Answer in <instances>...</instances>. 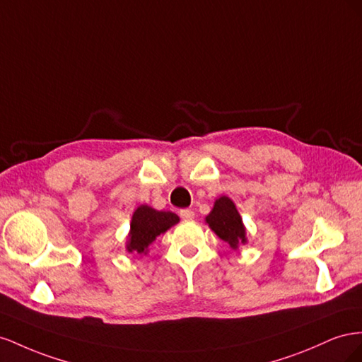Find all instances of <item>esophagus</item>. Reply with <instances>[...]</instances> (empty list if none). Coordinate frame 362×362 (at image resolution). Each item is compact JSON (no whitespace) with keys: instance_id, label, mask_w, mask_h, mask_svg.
Here are the masks:
<instances>
[{"instance_id":"34e87169","label":"esophagus","mask_w":362,"mask_h":362,"mask_svg":"<svg viewBox=\"0 0 362 362\" xmlns=\"http://www.w3.org/2000/svg\"><path fill=\"white\" fill-rule=\"evenodd\" d=\"M182 220H192L194 218V212L191 209H182L180 211Z\"/></svg>"}]
</instances>
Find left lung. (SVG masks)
Returning a JSON list of instances; mask_svg holds the SVG:
<instances>
[{"label": "left lung", "instance_id": "1", "mask_svg": "<svg viewBox=\"0 0 362 362\" xmlns=\"http://www.w3.org/2000/svg\"><path fill=\"white\" fill-rule=\"evenodd\" d=\"M204 223L220 240L229 244L232 250H238L240 244H247V230L236 204L227 195L215 200L214 208L206 215Z\"/></svg>", "mask_w": 362, "mask_h": 362}]
</instances>
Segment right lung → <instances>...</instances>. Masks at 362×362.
<instances>
[{"mask_svg": "<svg viewBox=\"0 0 362 362\" xmlns=\"http://www.w3.org/2000/svg\"><path fill=\"white\" fill-rule=\"evenodd\" d=\"M179 221L180 218L174 212L158 211L148 204L138 206L132 215L126 250L139 256L147 255L148 247L156 241L158 236Z\"/></svg>", "mask_w": 362, "mask_h": 362, "instance_id": "right-lung-1", "label": "right lung"}]
</instances>
